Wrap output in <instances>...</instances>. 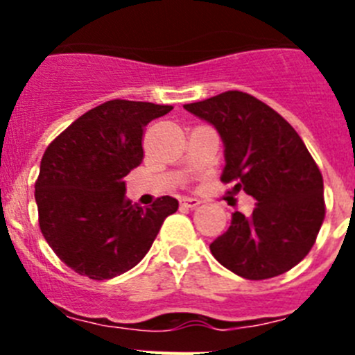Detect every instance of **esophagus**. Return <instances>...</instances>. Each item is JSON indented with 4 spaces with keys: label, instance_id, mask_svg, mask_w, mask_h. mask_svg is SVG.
<instances>
[{
    "label": "esophagus",
    "instance_id": "esophagus-1",
    "mask_svg": "<svg viewBox=\"0 0 355 355\" xmlns=\"http://www.w3.org/2000/svg\"><path fill=\"white\" fill-rule=\"evenodd\" d=\"M200 202H202V200L193 199V197H184V199H181V206H183V208H190V209L197 208Z\"/></svg>",
    "mask_w": 355,
    "mask_h": 355
}]
</instances>
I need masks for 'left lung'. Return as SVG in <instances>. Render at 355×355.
<instances>
[{"mask_svg":"<svg viewBox=\"0 0 355 355\" xmlns=\"http://www.w3.org/2000/svg\"><path fill=\"white\" fill-rule=\"evenodd\" d=\"M224 142L220 180L256 202L234 211L209 249L227 270L250 281L281 275L311 250L325 216L324 180L299 133L270 106L238 90L183 106Z\"/></svg>","mask_w":355,"mask_h":355,"instance_id":"1","label":"left lung"}]
</instances>
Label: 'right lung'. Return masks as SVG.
I'll return each mask as SVG.
<instances>
[{
	"label": "right lung",
	"mask_w": 355,
	"mask_h": 355,
	"mask_svg": "<svg viewBox=\"0 0 355 355\" xmlns=\"http://www.w3.org/2000/svg\"><path fill=\"white\" fill-rule=\"evenodd\" d=\"M172 106L114 99L72 122L46 149L35 183L39 224L55 254L96 281L133 268L178 199L150 208L126 199V178L142 163L144 128Z\"/></svg>",
	"instance_id": "right-lung-1"
}]
</instances>
